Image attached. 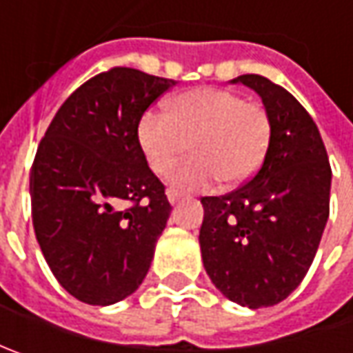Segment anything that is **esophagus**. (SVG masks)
Masks as SVG:
<instances>
[{"instance_id":"1","label":"esophagus","mask_w":353,"mask_h":353,"mask_svg":"<svg viewBox=\"0 0 353 353\" xmlns=\"http://www.w3.org/2000/svg\"><path fill=\"white\" fill-rule=\"evenodd\" d=\"M167 198H169L170 204H174V202L181 198V192H179V190H174V188H169V190H167Z\"/></svg>"}]
</instances>
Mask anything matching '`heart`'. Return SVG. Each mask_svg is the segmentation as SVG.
<instances>
[{"instance_id": "heart-1", "label": "heart", "mask_w": 353, "mask_h": 353, "mask_svg": "<svg viewBox=\"0 0 353 353\" xmlns=\"http://www.w3.org/2000/svg\"><path fill=\"white\" fill-rule=\"evenodd\" d=\"M137 137L149 167L167 174L186 190L208 188L220 179L241 184L263 165L271 143V119L261 103L245 102L239 94L220 88H196L176 96L170 114L147 110L139 119Z\"/></svg>"}]
</instances>
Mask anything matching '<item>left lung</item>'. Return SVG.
<instances>
[{
	"label": "left lung",
	"mask_w": 353,
	"mask_h": 353,
	"mask_svg": "<svg viewBox=\"0 0 353 353\" xmlns=\"http://www.w3.org/2000/svg\"><path fill=\"white\" fill-rule=\"evenodd\" d=\"M253 88L271 119L263 165L224 196L200 198V250L212 283L237 305L285 301L308 273L330 214L332 169L320 131L291 92L265 76Z\"/></svg>",
	"instance_id": "obj_1"
}]
</instances>
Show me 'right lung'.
<instances>
[{"label":"right lung","mask_w":353,"mask_h":353,"mask_svg":"<svg viewBox=\"0 0 353 353\" xmlns=\"http://www.w3.org/2000/svg\"><path fill=\"white\" fill-rule=\"evenodd\" d=\"M176 82L114 66L76 88L31 167V216L52 275L74 299L114 305L149 271L170 214L137 128Z\"/></svg>","instance_id":"obj_1"}]
</instances>
